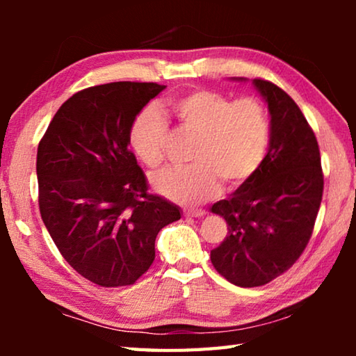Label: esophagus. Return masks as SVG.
I'll return each instance as SVG.
<instances>
[{
	"label": "esophagus",
	"mask_w": 356,
	"mask_h": 356,
	"mask_svg": "<svg viewBox=\"0 0 356 356\" xmlns=\"http://www.w3.org/2000/svg\"><path fill=\"white\" fill-rule=\"evenodd\" d=\"M206 215V212H204V210H185L184 212V216L185 218H200V216H204Z\"/></svg>",
	"instance_id": "esophagus-1"
}]
</instances>
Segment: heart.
<instances>
[{
  "mask_svg": "<svg viewBox=\"0 0 356 356\" xmlns=\"http://www.w3.org/2000/svg\"><path fill=\"white\" fill-rule=\"evenodd\" d=\"M174 118L186 131L200 136L190 168H172L154 176L155 191L166 200L197 206L221 190V180L237 188L254 176L270 141V119L261 100H232L210 89H195L170 102ZM168 125L159 113L143 111L129 131L134 154L149 168L163 163Z\"/></svg>",
  "mask_w": 356,
  "mask_h": 356,
  "instance_id": "1",
  "label": "heart"
}]
</instances>
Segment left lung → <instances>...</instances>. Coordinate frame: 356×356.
I'll list each match as a JSON object with an SVG mask.
<instances>
[{"label": "left lung", "mask_w": 356, "mask_h": 356, "mask_svg": "<svg viewBox=\"0 0 356 356\" xmlns=\"http://www.w3.org/2000/svg\"><path fill=\"white\" fill-rule=\"evenodd\" d=\"M252 86L268 105V152L248 182L210 209L227 222L210 261L240 287L264 286L292 267L309 242L323 193L318 144L298 105L273 83L256 78Z\"/></svg>", "instance_id": "1"}]
</instances>
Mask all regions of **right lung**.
I'll list each match as a JSON object with an SVG mask.
<instances>
[{
  "label": "right lung",
  "instance_id": "right-lung-1",
  "mask_svg": "<svg viewBox=\"0 0 356 356\" xmlns=\"http://www.w3.org/2000/svg\"><path fill=\"white\" fill-rule=\"evenodd\" d=\"M166 86L118 81L72 95L38 147L42 221L69 265L94 284L129 286L155 259L161 229L180 209L147 193L129 149L131 124Z\"/></svg>",
  "mask_w": 356,
  "mask_h": 356
}]
</instances>
